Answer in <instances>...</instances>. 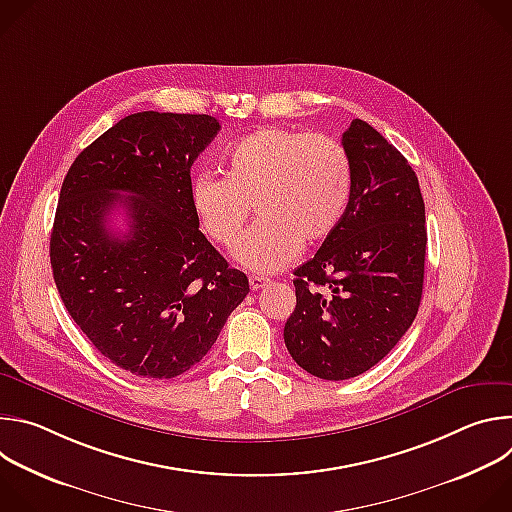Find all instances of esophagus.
Segmentation results:
<instances>
[{
	"mask_svg": "<svg viewBox=\"0 0 512 512\" xmlns=\"http://www.w3.org/2000/svg\"><path fill=\"white\" fill-rule=\"evenodd\" d=\"M267 283H269V279L263 277V275H251V277H249L251 289H261V287H265Z\"/></svg>",
	"mask_w": 512,
	"mask_h": 512,
	"instance_id": "obj_1",
	"label": "esophagus"
}]
</instances>
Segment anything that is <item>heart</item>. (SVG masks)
<instances>
[{
  "label": "heart",
  "instance_id": "1",
  "mask_svg": "<svg viewBox=\"0 0 512 512\" xmlns=\"http://www.w3.org/2000/svg\"><path fill=\"white\" fill-rule=\"evenodd\" d=\"M223 166L225 178L192 180L190 204L202 233L221 247L241 237L253 204L259 221L235 255L255 271H275L302 243L328 239L352 194L348 154L326 135L261 127L229 148Z\"/></svg>",
  "mask_w": 512,
  "mask_h": 512
}]
</instances>
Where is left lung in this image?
<instances>
[{
    "mask_svg": "<svg viewBox=\"0 0 512 512\" xmlns=\"http://www.w3.org/2000/svg\"><path fill=\"white\" fill-rule=\"evenodd\" d=\"M352 194L334 233L294 275L283 328L300 367L326 381L373 369L417 316L425 269V204L403 154L367 121L342 133Z\"/></svg>",
    "mask_w": 512,
    "mask_h": 512,
    "instance_id": "obj_1",
    "label": "left lung"
}]
</instances>
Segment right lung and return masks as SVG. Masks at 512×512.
Returning <instances> with one entry per match:
<instances>
[{"instance_id": "1", "label": "right lung", "mask_w": 512, "mask_h": 512, "mask_svg": "<svg viewBox=\"0 0 512 512\" xmlns=\"http://www.w3.org/2000/svg\"><path fill=\"white\" fill-rule=\"evenodd\" d=\"M218 129L210 115H127L77 156L60 188L50 235L58 294L93 346L137 377L190 371L249 294L190 204V168ZM113 207L126 210L123 236L108 229Z\"/></svg>"}]
</instances>
